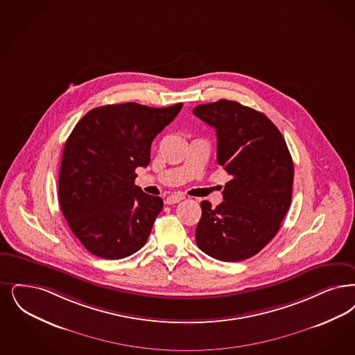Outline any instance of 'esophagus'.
I'll use <instances>...</instances> for the list:
<instances>
[{"mask_svg": "<svg viewBox=\"0 0 355 355\" xmlns=\"http://www.w3.org/2000/svg\"><path fill=\"white\" fill-rule=\"evenodd\" d=\"M184 198V196H181V194H173V196H169L168 198L165 199V203L166 205H174V203H178L180 200H182Z\"/></svg>", "mask_w": 355, "mask_h": 355, "instance_id": "34e87169", "label": "esophagus"}]
</instances>
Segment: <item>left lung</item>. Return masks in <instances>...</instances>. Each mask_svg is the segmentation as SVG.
<instances>
[{
    "label": "left lung",
    "instance_id": "obj_1",
    "mask_svg": "<svg viewBox=\"0 0 355 355\" xmlns=\"http://www.w3.org/2000/svg\"><path fill=\"white\" fill-rule=\"evenodd\" d=\"M193 114L216 130V161L232 177L215 209L200 202L199 248L222 261L263 250L289 209L293 161L283 135L261 112L232 100L199 104Z\"/></svg>",
    "mask_w": 355,
    "mask_h": 355
}]
</instances>
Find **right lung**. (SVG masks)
Returning a JSON list of instances; mask_svg holds the SVG:
<instances>
[{
	"label": "right lung",
	"instance_id": "add662e5",
	"mask_svg": "<svg viewBox=\"0 0 355 355\" xmlns=\"http://www.w3.org/2000/svg\"><path fill=\"white\" fill-rule=\"evenodd\" d=\"M182 105H103L73 128L62 156L59 205L73 235L91 254L123 259L148 241L164 202L135 184V171L148 166L152 141Z\"/></svg>",
	"mask_w": 355,
	"mask_h": 355
}]
</instances>
